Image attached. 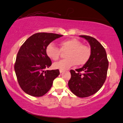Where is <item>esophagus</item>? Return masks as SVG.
Segmentation results:
<instances>
[{
  "label": "esophagus",
  "instance_id": "1",
  "mask_svg": "<svg viewBox=\"0 0 123 123\" xmlns=\"http://www.w3.org/2000/svg\"><path fill=\"white\" fill-rule=\"evenodd\" d=\"M63 72H64V70H60V73H62Z\"/></svg>",
  "mask_w": 123,
  "mask_h": 123
}]
</instances>
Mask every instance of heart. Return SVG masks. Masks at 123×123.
<instances>
[{"instance_id": "b5f03b06", "label": "heart", "mask_w": 123, "mask_h": 123, "mask_svg": "<svg viewBox=\"0 0 123 123\" xmlns=\"http://www.w3.org/2000/svg\"><path fill=\"white\" fill-rule=\"evenodd\" d=\"M59 45L60 49L52 43L48 44L46 49V54L49 59L56 60L59 59L61 51L65 52L66 59L55 62L53 66L56 69L64 70L73 66H83L89 60L92 51L87 46L83 45L81 42L76 38H71L62 41Z\"/></svg>"}]
</instances>
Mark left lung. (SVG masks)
I'll use <instances>...</instances> for the list:
<instances>
[{
  "instance_id": "obj_1",
  "label": "left lung",
  "mask_w": 123,
  "mask_h": 123,
  "mask_svg": "<svg viewBox=\"0 0 123 123\" xmlns=\"http://www.w3.org/2000/svg\"><path fill=\"white\" fill-rule=\"evenodd\" d=\"M87 40L91 47L90 58L81 68L71 70L68 85L74 94L87 97L97 93L103 86L107 77L109 61L103 46L95 38L80 36Z\"/></svg>"
}]
</instances>
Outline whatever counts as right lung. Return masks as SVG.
Wrapping results in <instances>:
<instances>
[{"label":"right lung","mask_w":123,"mask_h":123,"mask_svg":"<svg viewBox=\"0 0 123 123\" xmlns=\"http://www.w3.org/2000/svg\"><path fill=\"white\" fill-rule=\"evenodd\" d=\"M63 35L37 33L29 37L20 48L14 71L21 88L34 97H41L50 89L53 80L60 74L59 70H45L51 65L46 54L48 44Z\"/></svg>","instance_id":"right-lung-1"}]
</instances>
